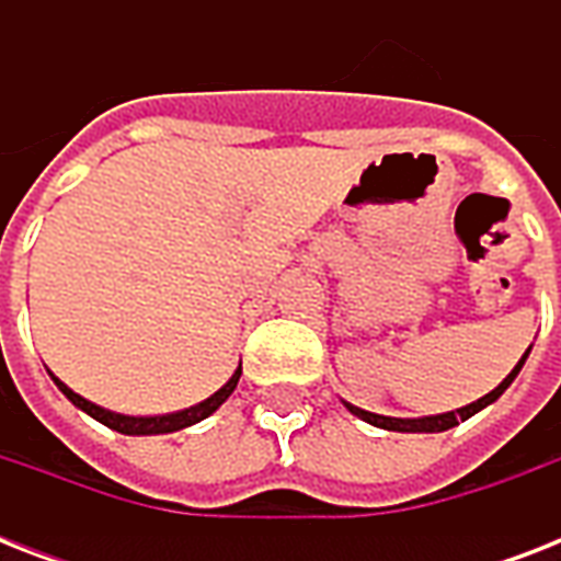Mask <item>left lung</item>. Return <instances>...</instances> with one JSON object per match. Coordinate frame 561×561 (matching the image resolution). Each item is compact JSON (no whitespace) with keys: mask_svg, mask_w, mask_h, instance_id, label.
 I'll return each instance as SVG.
<instances>
[{"mask_svg":"<svg viewBox=\"0 0 561 561\" xmlns=\"http://www.w3.org/2000/svg\"><path fill=\"white\" fill-rule=\"evenodd\" d=\"M527 355H530V350L524 352V358L518 360V364H515L513 373L506 375L504 381L497 383L495 390L486 392L483 399L471 401V404H466V408L451 410V413H439V416H425V419H392V416H378V413H369V410L352 408V404H346V408H350L352 413H355V416L364 419V422H369V425H375V427H383V431H401V434H439V431H448V427L460 425V422H466V419H469V416H474L478 410H483V408H486V404H492V401H495V399H501L506 387H510V383L515 381V375L522 373Z\"/></svg>","mask_w":561,"mask_h":561,"instance_id":"obj_1","label":"left lung"}]
</instances>
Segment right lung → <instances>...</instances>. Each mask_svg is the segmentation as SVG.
I'll use <instances>...</instances> for the list:
<instances>
[{"mask_svg":"<svg viewBox=\"0 0 561 561\" xmlns=\"http://www.w3.org/2000/svg\"><path fill=\"white\" fill-rule=\"evenodd\" d=\"M51 378H55V375H51ZM238 378H241V367L232 373V378H229V381L224 383V387H220L215 396H209V399L201 401V404H194V408H188V410L169 413V416H122V413H113V410L99 408V404H92V401H87L83 396L72 392L64 381H60V378H55V383L60 387V392H64L66 399L72 401L75 408H81L83 413H90L92 419H99L101 425L113 427V431H118V434L145 436V434H171V431H180V427H188V425H194V422L206 419L209 413H215V410H218L220 404L229 399V396H232Z\"/></svg>","mask_w":561,"mask_h":561,"instance_id":"add662e5","label":"right lung"}]
</instances>
